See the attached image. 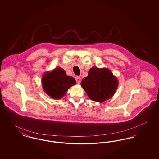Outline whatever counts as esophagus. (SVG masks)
<instances>
[{"mask_svg": "<svg viewBox=\"0 0 159 159\" xmlns=\"http://www.w3.org/2000/svg\"><path fill=\"white\" fill-rule=\"evenodd\" d=\"M76 82L77 84H80L81 82V78L79 76H77L76 78Z\"/></svg>", "mask_w": 159, "mask_h": 159, "instance_id": "34e87169", "label": "esophagus"}]
</instances>
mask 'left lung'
Instances as JSON below:
<instances>
[{
    "instance_id": "8db88e82",
    "label": "left lung",
    "mask_w": 159,
    "mask_h": 159,
    "mask_svg": "<svg viewBox=\"0 0 159 159\" xmlns=\"http://www.w3.org/2000/svg\"><path fill=\"white\" fill-rule=\"evenodd\" d=\"M81 86L89 98L102 102L113 95L118 81L109 70L93 67L89 71L88 76L82 80Z\"/></svg>"
}]
</instances>
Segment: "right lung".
<instances>
[{
  "mask_svg": "<svg viewBox=\"0 0 159 159\" xmlns=\"http://www.w3.org/2000/svg\"><path fill=\"white\" fill-rule=\"evenodd\" d=\"M42 82L48 95L52 98L60 99L65 95L70 86L76 84V80L72 77L67 76L64 70L58 67L49 73H46Z\"/></svg>",
  "mask_w": 159,
  "mask_h": 159,
  "instance_id": "1",
  "label": "right lung"
}]
</instances>
